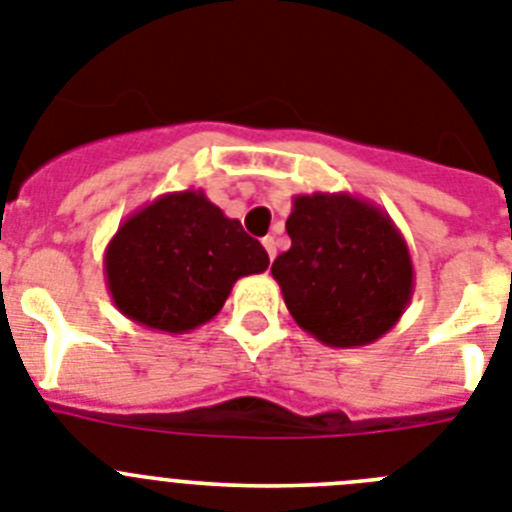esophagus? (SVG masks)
<instances>
[{"mask_svg": "<svg viewBox=\"0 0 512 512\" xmlns=\"http://www.w3.org/2000/svg\"><path fill=\"white\" fill-rule=\"evenodd\" d=\"M277 246H279L277 235H266V238H264V248H266V253H269L271 261L277 259Z\"/></svg>", "mask_w": 512, "mask_h": 512, "instance_id": "esophagus-1", "label": "esophagus"}]
</instances>
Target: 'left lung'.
<instances>
[{"instance_id": "8db88e82", "label": "left lung", "mask_w": 512, "mask_h": 512, "mask_svg": "<svg viewBox=\"0 0 512 512\" xmlns=\"http://www.w3.org/2000/svg\"><path fill=\"white\" fill-rule=\"evenodd\" d=\"M289 251L271 264L284 305L305 333L356 348L390 333L415 289L413 259L387 212L348 192L292 197Z\"/></svg>"}]
</instances>
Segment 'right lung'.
<instances>
[{"label": "right lung", "mask_w": 512, "mask_h": 512, "mask_svg": "<svg viewBox=\"0 0 512 512\" xmlns=\"http://www.w3.org/2000/svg\"><path fill=\"white\" fill-rule=\"evenodd\" d=\"M266 266L264 246L202 189L156 197L125 217L104 248V279L117 310L171 336L215 318L233 284Z\"/></svg>", "instance_id": "1"}]
</instances>
